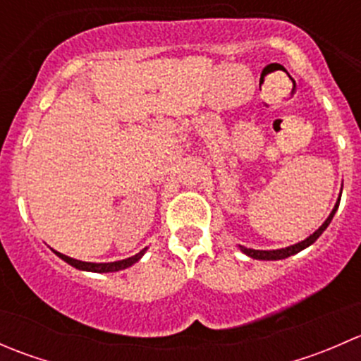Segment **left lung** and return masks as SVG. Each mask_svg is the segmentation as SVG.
Masks as SVG:
<instances>
[{
  "instance_id": "left-lung-1",
  "label": "left lung",
  "mask_w": 361,
  "mask_h": 361,
  "mask_svg": "<svg viewBox=\"0 0 361 361\" xmlns=\"http://www.w3.org/2000/svg\"><path fill=\"white\" fill-rule=\"evenodd\" d=\"M338 202H341V201H337L336 207H334L332 213H330V216L326 218V220H325V224H323L322 227H319L318 231L314 232V234L309 235V238L305 239V241L298 243V245L288 246V248H283V250L264 251V250H251V248H245V246H241V251H243V253L248 255V257H251V258H257V260H281V258H288V257H292V255L298 253V251H302L304 248H307V246H311L312 243H314L316 239H318L319 235L323 234V231H325V228L329 227L330 221H332V218H334V214H336V211H337V207H338Z\"/></svg>"
}]
</instances>
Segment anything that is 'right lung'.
Wrapping results in <instances>:
<instances>
[{
    "label": "right lung",
    "mask_w": 361,
    "mask_h": 361,
    "mask_svg": "<svg viewBox=\"0 0 361 361\" xmlns=\"http://www.w3.org/2000/svg\"><path fill=\"white\" fill-rule=\"evenodd\" d=\"M145 250L140 251L137 255H134V257L130 258H126V260H118V262H110V264H92V262H82V260H75V258H69L66 255L63 253H57L56 255L59 258H63L64 262H68L69 265H73V267L80 269V271H90V272H116V271H122V269H127L130 267L133 264H136L137 260H140L141 257H143Z\"/></svg>",
    "instance_id": "add662e5"
}]
</instances>
